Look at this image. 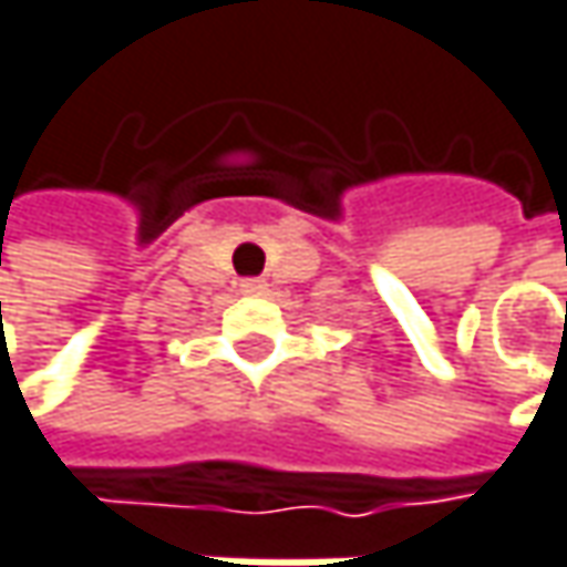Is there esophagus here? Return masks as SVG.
Returning a JSON list of instances; mask_svg holds the SVG:
<instances>
[{
  "label": "esophagus",
  "instance_id": "34e87169",
  "mask_svg": "<svg viewBox=\"0 0 567 567\" xmlns=\"http://www.w3.org/2000/svg\"><path fill=\"white\" fill-rule=\"evenodd\" d=\"M240 291H244V295H252V298H259V295H266V291H269V285L262 282V279H244V282H240Z\"/></svg>",
  "mask_w": 567,
  "mask_h": 567
}]
</instances>
